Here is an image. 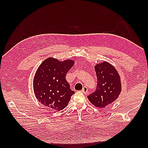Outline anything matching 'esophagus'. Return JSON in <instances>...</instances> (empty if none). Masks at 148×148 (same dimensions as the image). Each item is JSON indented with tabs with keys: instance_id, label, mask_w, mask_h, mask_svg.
<instances>
[{
	"instance_id": "1",
	"label": "esophagus",
	"mask_w": 148,
	"mask_h": 148,
	"mask_svg": "<svg viewBox=\"0 0 148 148\" xmlns=\"http://www.w3.org/2000/svg\"><path fill=\"white\" fill-rule=\"evenodd\" d=\"M81 92H82L83 93H85V94L87 93H88V88H87V87H86V86H84L83 90H81Z\"/></svg>"
}]
</instances>
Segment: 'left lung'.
<instances>
[{
  "instance_id": "left-lung-1",
  "label": "left lung",
  "mask_w": 148,
  "mask_h": 148,
  "mask_svg": "<svg viewBox=\"0 0 148 148\" xmlns=\"http://www.w3.org/2000/svg\"><path fill=\"white\" fill-rule=\"evenodd\" d=\"M97 88L95 92L88 96V99L98 108H103L114 102L121 92V80L114 65L104 61L96 64Z\"/></svg>"
}]
</instances>
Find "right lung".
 I'll return each instance as SVG.
<instances>
[{
    "mask_svg": "<svg viewBox=\"0 0 148 148\" xmlns=\"http://www.w3.org/2000/svg\"><path fill=\"white\" fill-rule=\"evenodd\" d=\"M75 64L74 60L64 61L49 57L37 68L33 79V89L37 100L56 111L67 106L74 93L66 81V74Z\"/></svg>",
    "mask_w": 148,
    "mask_h": 148,
    "instance_id": "1",
    "label": "right lung"
}]
</instances>
